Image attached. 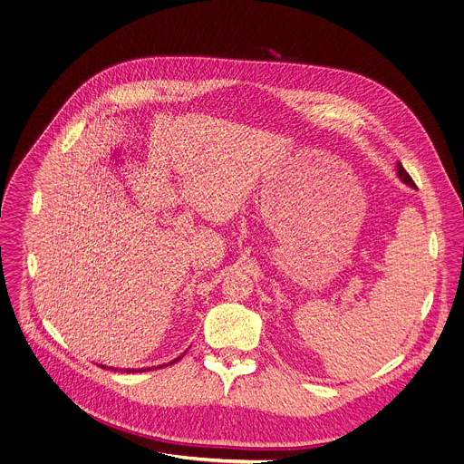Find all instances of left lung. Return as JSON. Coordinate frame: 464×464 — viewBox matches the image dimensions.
Returning a JSON list of instances; mask_svg holds the SVG:
<instances>
[{
	"mask_svg": "<svg viewBox=\"0 0 464 464\" xmlns=\"http://www.w3.org/2000/svg\"><path fill=\"white\" fill-rule=\"evenodd\" d=\"M396 174H399V178H401L406 185H410V187H413V188L417 187V185H415V181L411 179V176H410V174L406 172V169L402 167V163H396Z\"/></svg>",
	"mask_w": 464,
	"mask_h": 464,
	"instance_id": "obj_1",
	"label": "left lung"
}]
</instances>
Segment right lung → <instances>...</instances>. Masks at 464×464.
Here are the masks:
<instances>
[{
  "mask_svg": "<svg viewBox=\"0 0 464 464\" xmlns=\"http://www.w3.org/2000/svg\"><path fill=\"white\" fill-rule=\"evenodd\" d=\"M179 358H181V356H179ZM179 358H176V360H172V362H169V363H165V365H172V363H176ZM165 365H163V367H165ZM101 367H104V365H101ZM160 367H161V365H160ZM110 369H111V367H110ZM111 371H115V369H111ZM141 371H147V369H140V372H141ZM149 371H150V369H149ZM126 372H136V369H126Z\"/></svg>",
  "mask_w": 464,
  "mask_h": 464,
  "instance_id": "right-lung-1",
  "label": "right lung"
}]
</instances>
